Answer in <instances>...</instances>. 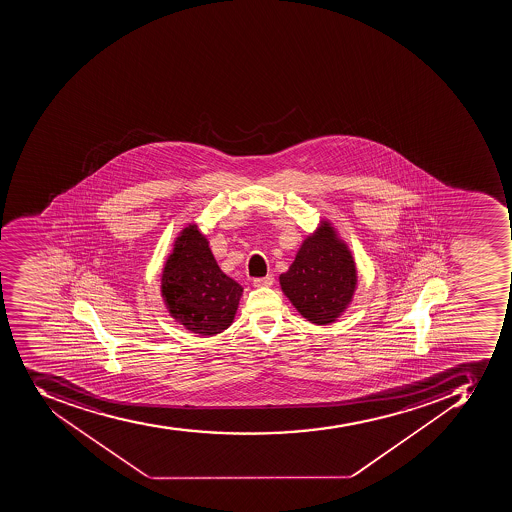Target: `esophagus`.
<instances>
[{
	"mask_svg": "<svg viewBox=\"0 0 512 512\" xmlns=\"http://www.w3.org/2000/svg\"><path fill=\"white\" fill-rule=\"evenodd\" d=\"M254 287H271L274 283V277L272 275H266V277H258L253 280Z\"/></svg>",
	"mask_w": 512,
	"mask_h": 512,
	"instance_id": "1",
	"label": "esophagus"
}]
</instances>
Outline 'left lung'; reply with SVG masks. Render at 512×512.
Returning <instances> with one entry per match:
<instances>
[{"instance_id":"8db88e82","label":"left lung","mask_w":512,"mask_h":512,"mask_svg":"<svg viewBox=\"0 0 512 512\" xmlns=\"http://www.w3.org/2000/svg\"><path fill=\"white\" fill-rule=\"evenodd\" d=\"M356 282L353 256L325 222L304 240L295 262L280 275L288 300L301 316L317 325L337 320L353 298Z\"/></svg>"}]
</instances>
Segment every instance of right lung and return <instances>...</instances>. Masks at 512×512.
Masks as SVG:
<instances>
[{"label": "right lung", "instance_id": "add662e5", "mask_svg": "<svg viewBox=\"0 0 512 512\" xmlns=\"http://www.w3.org/2000/svg\"><path fill=\"white\" fill-rule=\"evenodd\" d=\"M241 293L217 266L198 227L183 229L163 272V298L172 317L190 332L216 335L232 324Z\"/></svg>", "mask_w": 512, "mask_h": 512}]
</instances>
